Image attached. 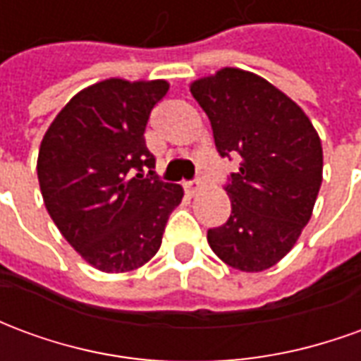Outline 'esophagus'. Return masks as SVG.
Returning <instances> with one entry per match:
<instances>
[{
    "label": "esophagus",
    "instance_id": "1",
    "mask_svg": "<svg viewBox=\"0 0 361 361\" xmlns=\"http://www.w3.org/2000/svg\"><path fill=\"white\" fill-rule=\"evenodd\" d=\"M183 189H185L188 195H195L197 191L201 189V185H199V181H185V183H183Z\"/></svg>",
    "mask_w": 361,
    "mask_h": 361
}]
</instances>
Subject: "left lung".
Segmentation results:
<instances>
[{
  "instance_id": "1",
  "label": "left lung",
  "mask_w": 361,
  "mask_h": 361,
  "mask_svg": "<svg viewBox=\"0 0 361 361\" xmlns=\"http://www.w3.org/2000/svg\"><path fill=\"white\" fill-rule=\"evenodd\" d=\"M222 158L240 154L226 193L232 212L207 240L226 265L259 272L276 265L310 222L323 181L315 127L284 92L250 71L224 67L191 82Z\"/></svg>"
}]
</instances>
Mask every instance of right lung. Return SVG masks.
Here are the masks:
<instances>
[{
    "instance_id": "add662e5",
    "label": "right lung",
    "mask_w": 361,
    "mask_h": 361,
    "mask_svg": "<svg viewBox=\"0 0 361 361\" xmlns=\"http://www.w3.org/2000/svg\"><path fill=\"white\" fill-rule=\"evenodd\" d=\"M168 89L166 81L96 82L75 94L44 135L36 166L44 204L98 271H135L150 261L181 203V185L158 180L145 142L150 111Z\"/></svg>"
}]
</instances>
